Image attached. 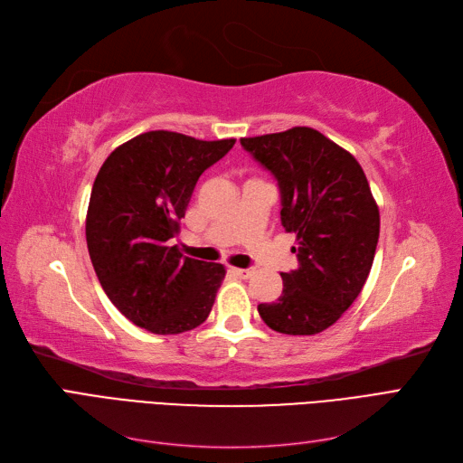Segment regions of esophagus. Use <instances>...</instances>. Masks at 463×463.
Returning a JSON list of instances; mask_svg holds the SVG:
<instances>
[{"label": "esophagus", "instance_id": "esophagus-1", "mask_svg": "<svg viewBox=\"0 0 463 463\" xmlns=\"http://www.w3.org/2000/svg\"><path fill=\"white\" fill-rule=\"evenodd\" d=\"M232 272H233L237 278L247 279V278H250V276L255 274V269H232Z\"/></svg>", "mask_w": 463, "mask_h": 463}]
</instances>
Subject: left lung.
I'll list each match as a JSON object with an SVG mask.
<instances>
[{
  "label": "left lung",
  "instance_id": "8db88e82",
  "mask_svg": "<svg viewBox=\"0 0 463 463\" xmlns=\"http://www.w3.org/2000/svg\"><path fill=\"white\" fill-rule=\"evenodd\" d=\"M269 170L282 197V226L296 233L299 266L282 272L284 289L260 303L266 326L313 335L349 309L371 272L381 214L359 162L311 128L241 138Z\"/></svg>",
  "mask_w": 463,
  "mask_h": 463
}]
</instances>
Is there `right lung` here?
Returning a JSON list of instances; mask_svg holds the SVG:
<instances>
[{
    "instance_id": "add662e5",
    "label": "right lung",
    "mask_w": 463,
    "mask_h": 463,
    "mask_svg": "<svg viewBox=\"0 0 463 463\" xmlns=\"http://www.w3.org/2000/svg\"><path fill=\"white\" fill-rule=\"evenodd\" d=\"M235 138L199 141L148 131L109 154L98 172L87 245L109 301L152 334H181L208 318L226 269L179 253V233L199 177Z\"/></svg>"
}]
</instances>
